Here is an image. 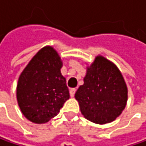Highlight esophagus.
I'll return each instance as SVG.
<instances>
[{
  "label": "esophagus",
  "mask_w": 146,
  "mask_h": 146,
  "mask_svg": "<svg viewBox=\"0 0 146 146\" xmlns=\"http://www.w3.org/2000/svg\"><path fill=\"white\" fill-rule=\"evenodd\" d=\"M76 89L75 88H72V89H70V96L73 97V96H74V95H75V93H76Z\"/></svg>",
  "instance_id": "obj_1"
}]
</instances>
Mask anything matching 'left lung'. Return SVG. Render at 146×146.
<instances>
[{
	"mask_svg": "<svg viewBox=\"0 0 146 146\" xmlns=\"http://www.w3.org/2000/svg\"><path fill=\"white\" fill-rule=\"evenodd\" d=\"M82 115L91 122H113L124 110L127 88L117 68L102 56H97L87 68L84 84L75 94Z\"/></svg>",
	"mask_w": 146,
	"mask_h": 146,
	"instance_id": "8db88e82",
	"label": "left lung"
}]
</instances>
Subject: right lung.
<instances>
[{
  "label": "right lung",
  "mask_w": 146,
  "mask_h": 146,
  "mask_svg": "<svg viewBox=\"0 0 146 146\" xmlns=\"http://www.w3.org/2000/svg\"><path fill=\"white\" fill-rule=\"evenodd\" d=\"M60 57L46 46L39 50L24 68L17 85V100L23 115L33 123H44L55 117L69 99L62 76Z\"/></svg>",
  "instance_id": "add662e5"
}]
</instances>
